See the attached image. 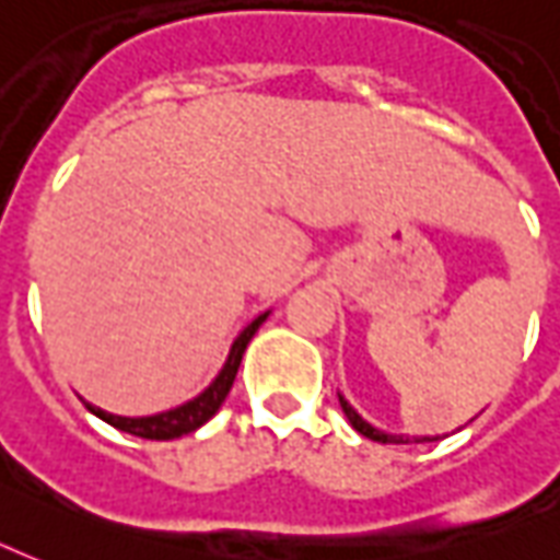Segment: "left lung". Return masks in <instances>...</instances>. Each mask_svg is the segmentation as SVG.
<instances>
[{
    "mask_svg": "<svg viewBox=\"0 0 560 560\" xmlns=\"http://www.w3.org/2000/svg\"><path fill=\"white\" fill-rule=\"evenodd\" d=\"M338 404H341L347 421H350V424H353V430H359L362 436L374 439V442H383V445H409V436H404V433L397 436V433H385V430H376L374 424H368V421H364V418L359 416V412H355V409L350 407L347 400H343V395H338ZM436 439H442V436H412V442H436Z\"/></svg>",
    "mask_w": 560,
    "mask_h": 560,
    "instance_id": "left-lung-1",
    "label": "left lung"
}]
</instances>
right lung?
Returning <instances> with one entry per match:
<instances>
[{"label": "right lung", "mask_w": 560, "mask_h": 560, "mask_svg": "<svg viewBox=\"0 0 560 560\" xmlns=\"http://www.w3.org/2000/svg\"><path fill=\"white\" fill-rule=\"evenodd\" d=\"M267 314L255 317V320L248 323L246 329L237 335V341L231 343V353H228L225 364H222V371H219L217 380L207 385L201 395L192 397V400H186V404H180V407L165 409V412L142 416V418L112 416V412H106V409L91 407V404H85V407H89L97 418H103L106 424L124 430V433H132V436L165 442V439H177V436H184V433H192V430L207 424V421L219 412L222 400H225L228 392H231V385H234V376H237V368L240 362H243V353H246L248 341H252V335L260 329V323L267 320Z\"/></svg>", "instance_id": "add662e5"}]
</instances>
